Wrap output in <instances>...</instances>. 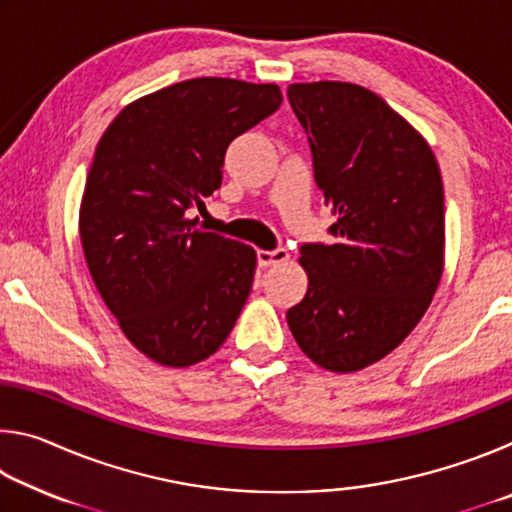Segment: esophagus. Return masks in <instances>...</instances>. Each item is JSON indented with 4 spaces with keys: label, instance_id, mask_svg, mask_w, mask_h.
<instances>
[{
    "label": "esophagus",
    "instance_id": "34e87169",
    "mask_svg": "<svg viewBox=\"0 0 512 512\" xmlns=\"http://www.w3.org/2000/svg\"><path fill=\"white\" fill-rule=\"evenodd\" d=\"M289 259V250L287 248H273V250H259L257 253V262L259 266H275L282 264Z\"/></svg>",
    "mask_w": 512,
    "mask_h": 512
}]
</instances>
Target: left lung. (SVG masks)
Segmentation results:
<instances>
[{
  "mask_svg": "<svg viewBox=\"0 0 512 512\" xmlns=\"http://www.w3.org/2000/svg\"><path fill=\"white\" fill-rule=\"evenodd\" d=\"M314 180L339 216L334 244H302L305 298L287 311L300 350L332 372L384 359L431 305L443 275L445 198L429 144L361 85L293 83Z\"/></svg>",
  "mask_w": 512,
  "mask_h": 512,
  "instance_id": "obj_1",
  "label": "left lung"
}]
</instances>
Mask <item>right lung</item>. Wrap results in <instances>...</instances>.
Instances as JSON below:
<instances>
[{"mask_svg": "<svg viewBox=\"0 0 512 512\" xmlns=\"http://www.w3.org/2000/svg\"><path fill=\"white\" fill-rule=\"evenodd\" d=\"M273 83L183 81L133 101L97 144L79 232L121 332L185 368L221 348L253 289L255 250L205 232L192 207L221 187L230 142L280 108Z\"/></svg>", "mask_w": 512, "mask_h": 512, "instance_id": "obj_1", "label": "right lung"}]
</instances>
